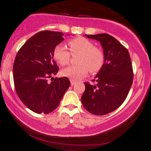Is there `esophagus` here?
<instances>
[{
    "label": "esophagus",
    "instance_id": "34e87169",
    "mask_svg": "<svg viewBox=\"0 0 151 151\" xmlns=\"http://www.w3.org/2000/svg\"><path fill=\"white\" fill-rule=\"evenodd\" d=\"M76 83V81H73V80H70V85L71 86H74V84Z\"/></svg>",
    "mask_w": 151,
    "mask_h": 151
}]
</instances>
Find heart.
<instances>
[{
    "instance_id": "b5f03b06",
    "label": "heart",
    "mask_w": 151,
    "mask_h": 151,
    "mask_svg": "<svg viewBox=\"0 0 151 151\" xmlns=\"http://www.w3.org/2000/svg\"><path fill=\"white\" fill-rule=\"evenodd\" d=\"M70 53L79 54L77 58V65L69 66L61 70V75L69 79L76 81L87 74L89 70L91 73L99 71L104 63L103 52L94 46L93 43L86 38L77 37L69 42ZM54 58L59 65H66L70 61V52L64 46L58 45L53 52Z\"/></svg>"
}]
</instances>
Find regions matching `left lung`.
<instances>
[{
    "label": "left lung",
    "mask_w": 151,
    "mask_h": 151,
    "mask_svg": "<svg viewBox=\"0 0 151 151\" xmlns=\"http://www.w3.org/2000/svg\"><path fill=\"white\" fill-rule=\"evenodd\" d=\"M99 42L104 63L95 76L96 84L84 83L81 103L89 112L103 115L115 111L126 99L133 82L130 55L117 39L109 34L85 35Z\"/></svg>",
    "instance_id": "8db88e82"
}]
</instances>
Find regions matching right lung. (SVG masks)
<instances>
[{
  "label": "right lung",
  "instance_id": "1",
  "mask_svg": "<svg viewBox=\"0 0 151 151\" xmlns=\"http://www.w3.org/2000/svg\"><path fill=\"white\" fill-rule=\"evenodd\" d=\"M61 32L42 31L27 40L15 58L13 73L16 92L30 110L48 114L55 109L70 86L68 78H55L58 68L53 52L64 40Z\"/></svg>",
  "mask_w": 151,
  "mask_h": 151
}]
</instances>
